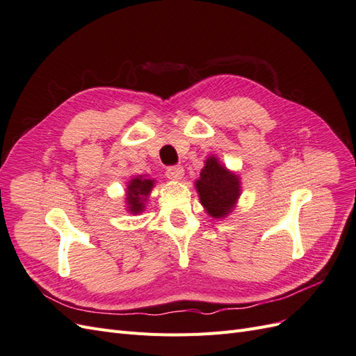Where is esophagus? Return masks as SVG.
Instances as JSON below:
<instances>
[{
    "instance_id": "1",
    "label": "esophagus",
    "mask_w": 356,
    "mask_h": 356,
    "mask_svg": "<svg viewBox=\"0 0 356 356\" xmlns=\"http://www.w3.org/2000/svg\"><path fill=\"white\" fill-rule=\"evenodd\" d=\"M182 175H184V168L179 166V165H177V166H169V168L166 169V177H168L169 179L178 181V179L182 178Z\"/></svg>"
}]
</instances>
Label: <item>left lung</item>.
<instances>
[{
  "mask_svg": "<svg viewBox=\"0 0 356 356\" xmlns=\"http://www.w3.org/2000/svg\"><path fill=\"white\" fill-rule=\"evenodd\" d=\"M196 188L202 204L213 218L225 217L241 195L239 178L222 168L215 157L207 160Z\"/></svg>",
  "mask_w": 356,
  "mask_h": 356,
  "instance_id": "8db88e82",
  "label": "left lung"
}]
</instances>
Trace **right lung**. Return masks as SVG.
<instances>
[{
    "label": "right lung",
    "mask_w": 356,
    "mask_h": 356,
    "mask_svg": "<svg viewBox=\"0 0 356 356\" xmlns=\"http://www.w3.org/2000/svg\"><path fill=\"white\" fill-rule=\"evenodd\" d=\"M154 186V181L152 179H144L143 177L135 178L127 186V195L126 200L129 203V211L134 213H139L144 209V202L147 200V196L149 195Z\"/></svg>",
    "instance_id": "obj_1"
}]
</instances>
